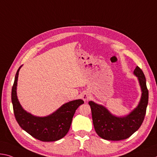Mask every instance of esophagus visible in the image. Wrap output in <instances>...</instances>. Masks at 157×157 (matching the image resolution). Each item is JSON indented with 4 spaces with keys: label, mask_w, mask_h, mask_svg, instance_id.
I'll use <instances>...</instances> for the list:
<instances>
[{
    "label": "esophagus",
    "mask_w": 157,
    "mask_h": 157,
    "mask_svg": "<svg viewBox=\"0 0 157 157\" xmlns=\"http://www.w3.org/2000/svg\"><path fill=\"white\" fill-rule=\"evenodd\" d=\"M90 94L88 91H84L82 94V98L84 101H87L89 98H90Z\"/></svg>",
    "instance_id": "esophagus-1"
}]
</instances>
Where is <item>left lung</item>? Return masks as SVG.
<instances>
[{
	"label": "left lung",
	"mask_w": 157,
	"mask_h": 157,
	"mask_svg": "<svg viewBox=\"0 0 157 157\" xmlns=\"http://www.w3.org/2000/svg\"><path fill=\"white\" fill-rule=\"evenodd\" d=\"M133 73L138 78L142 95L138 106L128 115L117 117L107 109L93 101H89L92 119L96 133L108 140H125L140 127L146 114L148 103L149 92L146 85V79L142 70L136 66Z\"/></svg>",
	"instance_id": "8db88e82"
}]
</instances>
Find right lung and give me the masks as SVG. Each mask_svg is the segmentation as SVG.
<instances>
[{
    "label": "right lung",
    "instance_id": "right-lung-1",
    "mask_svg": "<svg viewBox=\"0 0 157 157\" xmlns=\"http://www.w3.org/2000/svg\"><path fill=\"white\" fill-rule=\"evenodd\" d=\"M21 67L17 70L12 89V103L17 123L23 130L39 140H60L68 132L75 110L84 101L82 99L70 101L46 117H36L27 113L19 103L17 96V80Z\"/></svg>",
    "mask_w": 157,
    "mask_h": 157
}]
</instances>
